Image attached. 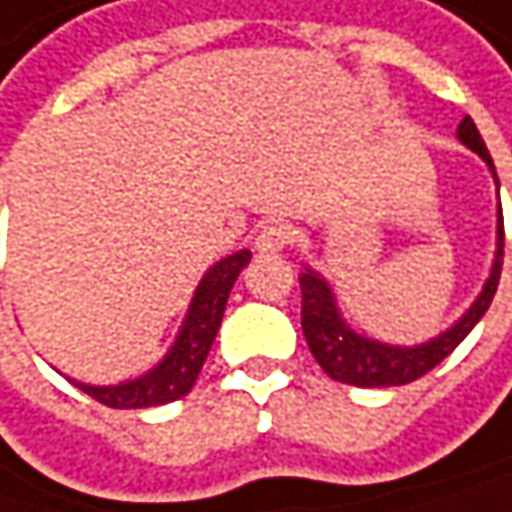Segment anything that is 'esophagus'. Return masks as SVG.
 Masks as SVG:
<instances>
[{
  "label": "esophagus",
  "instance_id": "esophagus-1",
  "mask_svg": "<svg viewBox=\"0 0 512 512\" xmlns=\"http://www.w3.org/2000/svg\"><path fill=\"white\" fill-rule=\"evenodd\" d=\"M293 243V228L287 222H269L257 231L255 249L260 255H275V252H284L287 246Z\"/></svg>",
  "mask_w": 512,
  "mask_h": 512
}]
</instances>
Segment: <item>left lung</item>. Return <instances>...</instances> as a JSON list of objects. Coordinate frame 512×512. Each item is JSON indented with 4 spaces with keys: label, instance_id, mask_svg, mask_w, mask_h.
Instances as JSON below:
<instances>
[{
    "label": "left lung",
    "instance_id": "8db88e82",
    "mask_svg": "<svg viewBox=\"0 0 512 512\" xmlns=\"http://www.w3.org/2000/svg\"><path fill=\"white\" fill-rule=\"evenodd\" d=\"M457 137H460L463 146L478 152L492 169V175H495L487 143L481 140L472 117H466L457 125ZM501 257H504V216H501V208H498L495 260H492V269H489V278L484 290H481V296L472 302V307L448 331H442L440 337H434L428 343H419V346H390V343L369 340V337L357 334L340 316V307H337L334 290L328 287V281L319 272L304 269L299 275L304 340L313 351L316 363L340 384H351V387H401V384H410V381L428 375L437 363H442L451 351L466 340V334L481 322V316L487 313L492 296L498 290Z\"/></svg>",
    "mask_w": 512,
    "mask_h": 512
}]
</instances>
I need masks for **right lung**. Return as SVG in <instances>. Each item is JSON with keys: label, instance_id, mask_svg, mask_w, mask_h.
Masks as SVG:
<instances>
[{"label": "right lung", "instance_id": "right-lung-1", "mask_svg": "<svg viewBox=\"0 0 512 512\" xmlns=\"http://www.w3.org/2000/svg\"><path fill=\"white\" fill-rule=\"evenodd\" d=\"M249 260H252V252L240 249L210 266L193 293V302H190V310L184 316V325H181L172 349L166 351V357L155 369H149L146 375H140L134 381L114 384V387H93V384H81V381H75V387L84 390L90 398H96L99 404H108L117 410L158 407V404H169V401L190 393L205 360H208L216 331L222 325V313H225V304L231 296V287Z\"/></svg>", "mask_w": 512, "mask_h": 512}]
</instances>
